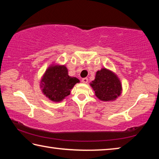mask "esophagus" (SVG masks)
Returning a JSON list of instances; mask_svg holds the SVG:
<instances>
[{
	"label": "esophagus",
	"mask_w": 159,
	"mask_h": 159,
	"mask_svg": "<svg viewBox=\"0 0 159 159\" xmlns=\"http://www.w3.org/2000/svg\"><path fill=\"white\" fill-rule=\"evenodd\" d=\"M88 81V78H83V79H82V82L84 83H87Z\"/></svg>",
	"instance_id": "esophagus-1"
}]
</instances>
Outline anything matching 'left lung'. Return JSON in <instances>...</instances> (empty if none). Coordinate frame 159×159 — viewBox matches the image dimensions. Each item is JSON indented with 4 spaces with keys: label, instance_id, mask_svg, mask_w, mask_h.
Masks as SVG:
<instances>
[{
    "label": "left lung",
    "instance_id": "8db88e82",
    "mask_svg": "<svg viewBox=\"0 0 159 159\" xmlns=\"http://www.w3.org/2000/svg\"><path fill=\"white\" fill-rule=\"evenodd\" d=\"M90 85L95 95L102 101L114 100L121 93L122 87L116 75L107 69H102L96 73L95 79Z\"/></svg>",
    "mask_w": 159,
    "mask_h": 159
}]
</instances>
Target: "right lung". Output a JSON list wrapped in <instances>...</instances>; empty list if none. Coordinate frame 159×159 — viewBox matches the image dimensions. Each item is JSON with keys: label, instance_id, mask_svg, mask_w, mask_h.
Instances as JSON below:
<instances>
[{"label": "right lung", "instance_id": "1", "mask_svg": "<svg viewBox=\"0 0 159 159\" xmlns=\"http://www.w3.org/2000/svg\"><path fill=\"white\" fill-rule=\"evenodd\" d=\"M79 80L68 75V70L63 66L48 67L41 79V87L44 95L53 102H60L70 95L71 90Z\"/></svg>", "mask_w": 159, "mask_h": 159}]
</instances>
